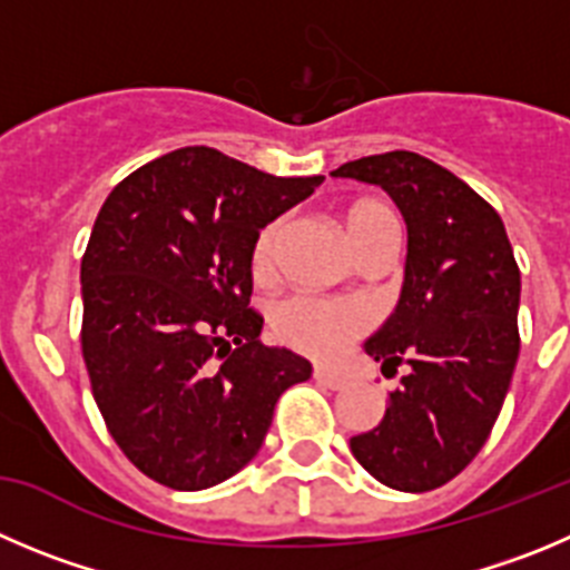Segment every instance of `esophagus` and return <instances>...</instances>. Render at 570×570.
<instances>
[{
	"label": "esophagus",
	"mask_w": 570,
	"mask_h": 570,
	"mask_svg": "<svg viewBox=\"0 0 570 570\" xmlns=\"http://www.w3.org/2000/svg\"><path fill=\"white\" fill-rule=\"evenodd\" d=\"M312 376H315L321 385L332 387V391H340V387H345V376L340 374V371L334 368H326V365H315V371H312Z\"/></svg>",
	"instance_id": "1"
}]
</instances>
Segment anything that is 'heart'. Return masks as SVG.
Listing matches in <instances>:
<instances>
[{"mask_svg": "<svg viewBox=\"0 0 570 570\" xmlns=\"http://www.w3.org/2000/svg\"><path fill=\"white\" fill-rule=\"evenodd\" d=\"M340 225H343L345 238L354 249L380 230L399 227L396 213L380 199H357L345 205L340 213ZM278 236V222L264 225L255 236L253 255H249V267H253L255 278H269V273H273ZM269 323H273V334L281 343L321 360L340 354L345 345L354 343L365 332V315L357 306L315 295L284 297L281 303H275Z\"/></svg>", "mask_w": 570, "mask_h": 570, "instance_id": "b5f03b06", "label": "heart"}]
</instances>
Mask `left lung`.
Returning a JSON list of instances; mask_svg holds the SVG:
<instances>
[{
  "mask_svg": "<svg viewBox=\"0 0 570 570\" xmlns=\"http://www.w3.org/2000/svg\"><path fill=\"white\" fill-rule=\"evenodd\" d=\"M380 185L407 222V267L391 321L365 354L396 374L385 416L351 453L399 492L453 481L487 444L520 354V269L501 216L464 179L413 151L340 165Z\"/></svg>",
  "mask_w": 570,
  "mask_h": 570,
  "instance_id": "obj_1",
  "label": "left lung"
}]
</instances>
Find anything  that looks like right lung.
<instances>
[{"mask_svg":"<svg viewBox=\"0 0 570 570\" xmlns=\"http://www.w3.org/2000/svg\"><path fill=\"white\" fill-rule=\"evenodd\" d=\"M323 177H273L207 146L151 159L106 196L81 258V351L106 430L163 487L236 475L312 365L261 345L258 230Z\"/></svg>","mask_w":570,"mask_h":570,"instance_id":"obj_1","label":"right lung"}]
</instances>
